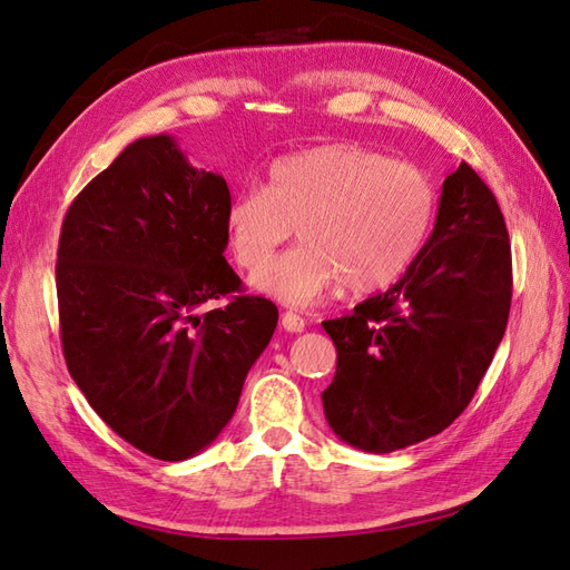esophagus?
<instances>
[{"mask_svg": "<svg viewBox=\"0 0 570 570\" xmlns=\"http://www.w3.org/2000/svg\"><path fill=\"white\" fill-rule=\"evenodd\" d=\"M282 325H284V331H288V333H301L306 328V321L298 316V313H294V311H286L284 316H282Z\"/></svg>", "mask_w": 570, "mask_h": 570, "instance_id": "1", "label": "esophagus"}]
</instances>
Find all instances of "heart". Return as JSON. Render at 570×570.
I'll use <instances>...</instances> for the list:
<instances>
[{"label":"heart","mask_w":570,"mask_h":570,"mask_svg":"<svg viewBox=\"0 0 570 570\" xmlns=\"http://www.w3.org/2000/svg\"><path fill=\"white\" fill-rule=\"evenodd\" d=\"M435 210L429 176L360 144H325L269 166L266 188L229 200L225 227L242 269H259L292 237L304 245L252 276L259 292L304 306L335 288L372 294L414 262Z\"/></svg>","instance_id":"b5f03b06"}]
</instances>
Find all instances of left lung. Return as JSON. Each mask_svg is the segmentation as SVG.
Segmentation results:
<instances>
[{
  "instance_id": "1",
  "label": "left lung",
  "mask_w": 570,
  "mask_h": 570,
  "mask_svg": "<svg viewBox=\"0 0 570 570\" xmlns=\"http://www.w3.org/2000/svg\"><path fill=\"white\" fill-rule=\"evenodd\" d=\"M512 249L492 190L463 161L443 180L433 233L399 282L323 321L337 350L321 394L341 441L392 453L463 414L510 316Z\"/></svg>"
}]
</instances>
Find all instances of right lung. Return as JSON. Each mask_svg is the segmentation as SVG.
<instances>
[{"label": "right lung", "instance_id": "right-lung-1", "mask_svg": "<svg viewBox=\"0 0 570 570\" xmlns=\"http://www.w3.org/2000/svg\"><path fill=\"white\" fill-rule=\"evenodd\" d=\"M229 188L174 137L131 141L70 203L58 239L60 343L88 404L127 443L186 460L233 419L278 311L223 257ZM226 306L200 314L208 299Z\"/></svg>", "mask_w": 570, "mask_h": 570}]
</instances>
